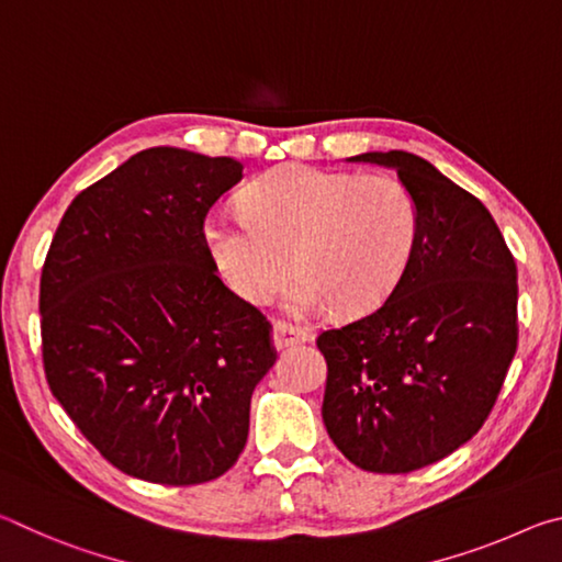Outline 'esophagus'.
I'll use <instances>...</instances> for the list:
<instances>
[{"label": "esophagus", "mask_w": 562, "mask_h": 562, "mask_svg": "<svg viewBox=\"0 0 562 562\" xmlns=\"http://www.w3.org/2000/svg\"><path fill=\"white\" fill-rule=\"evenodd\" d=\"M310 339V331L297 325H290V322H274L272 329V341L278 349H288L294 345H302V341Z\"/></svg>", "instance_id": "obj_1"}]
</instances>
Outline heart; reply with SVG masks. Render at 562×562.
<instances>
[{"instance_id":"1","label":"heart","mask_w":562,"mask_h":562,"mask_svg":"<svg viewBox=\"0 0 562 562\" xmlns=\"http://www.w3.org/2000/svg\"><path fill=\"white\" fill-rule=\"evenodd\" d=\"M416 237L418 207L402 180L312 166L262 178L245 213L217 211L205 223L215 265L240 297L265 302L292 265L300 270L284 290L294 315L376 307L402 280Z\"/></svg>"}]
</instances>
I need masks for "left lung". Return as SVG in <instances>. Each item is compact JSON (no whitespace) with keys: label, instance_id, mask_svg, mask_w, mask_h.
Here are the masks:
<instances>
[{"label":"left lung","instance_id":"8db88e82","mask_svg":"<svg viewBox=\"0 0 562 562\" xmlns=\"http://www.w3.org/2000/svg\"><path fill=\"white\" fill-rule=\"evenodd\" d=\"M418 207L412 260L369 315L325 329L329 439L359 469L408 473L486 424L518 349V270L479 198L406 150L361 154Z\"/></svg>","mask_w":562,"mask_h":562}]
</instances>
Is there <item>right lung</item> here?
<instances>
[{
	"instance_id": "right-lung-1",
	"label": "right lung",
	"mask_w": 562,
	"mask_h": 562,
	"mask_svg": "<svg viewBox=\"0 0 562 562\" xmlns=\"http://www.w3.org/2000/svg\"><path fill=\"white\" fill-rule=\"evenodd\" d=\"M243 166L158 146L66 207L40 284L56 402L119 471L195 486L233 469L272 325L217 278L205 215Z\"/></svg>"
}]
</instances>
